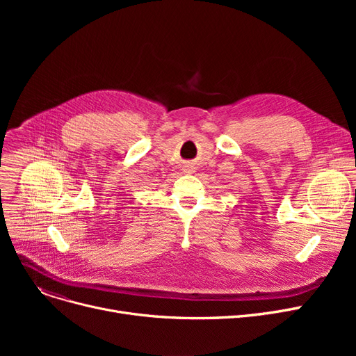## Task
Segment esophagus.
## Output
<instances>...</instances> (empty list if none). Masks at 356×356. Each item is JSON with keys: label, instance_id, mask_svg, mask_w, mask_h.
Instances as JSON below:
<instances>
[{"label": "esophagus", "instance_id": "34e87169", "mask_svg": "<svg viewBox=\"0 0 356 356\" xmlns=\"http://www.w3.org/2000/svg\"><path fill=\"white\" fill-rule=\"evenodd\" d=\"M195 170V167H193V164H191V163H186L184 165H183V172L184 173H192Z\"/></svg>", "mask_w": 356, "mask_h": 356}]
</instances>
